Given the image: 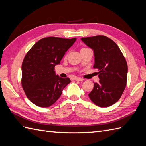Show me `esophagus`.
Here are the masks:
<instances>
[{
  "label": "esophagus",
  "mask_w": 146,
  "mask_h": 146,
  "mask_svg": "<svg viewBox=\"0 0 146 146\" xmlns=\"http://www.w3.org/2000/svg\"><path fill=\"white\" fill-rule=\"evenodd\" d=\"M75 80H76V81H83L84 80V79L83 78H78V77H75Z\"/></svg>",
  "instance_id": "esophagus-1"
}]
</instances>
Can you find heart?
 <instances>
[{
    "label": "heart",
    "instance_id": "obj_1",
    "mask_svg": "<svg viewBox=\"0 0 146 146\" xmlns=\"http://www.w3.org/2000/svg\"><path fill=\"white\" fill-rule=\"evenodd\" d=\"M82 49H85V48H82Z\"/></svg>",
    "mask_w": 146,
    "mask_h": 146
}]
</instances>
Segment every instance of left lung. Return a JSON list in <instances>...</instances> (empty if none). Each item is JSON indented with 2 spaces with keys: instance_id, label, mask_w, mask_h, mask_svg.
<instances>
[{
  "instance_id": "obj_1",
  "label": "left lung",
  "mask_w": 146,
  "mask_h": 146,
  "mask_svg": "<svg viewBox=\"0 0 146 146\" xmlns=\"http://www.w3.org/2000/svg\"><path fill=\"white\" fill-rule=\"evenodd\" d=\"M81 40L94 51V68L97 69L100 79L98 83H94L88 97L98 107H109L119 100L125 90L128 72L125 59L116 43L106 36Z\"/></svg>"
}]
</instances>
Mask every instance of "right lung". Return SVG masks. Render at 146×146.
I'll use <instances>...</instances> for the list:
<instances>
[{
	"label": "right lung",
	"mask_w": 146,
	"mask_h": 146,
	"mask_svg": "<svg viewBox=\"0 0 146 146\" xmlns=\"http://www.w3.org/2000/svg\"><path fill=\"white\" fill-rule=\"evenodd\" d=\"M76 38L56 37L42 38L35 44L22 64V86L29 100L37 106L48 107L56 102L63 89L71 82L69 78L56 75V65Z\"/></svg>",
	"instance_id": "obj_1"
}]
</instances>
